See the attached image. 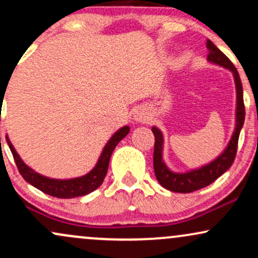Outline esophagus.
Segmentation results:
<instances>
[{
    "label": "esophagus",
    "instance_id": "esophagus-1",
    "mask_svg": "<svg viewBox=\"0 0 258 258\" xmlns=\"http://www.w3.org/2000/svg\"><path fill=\"white\" fill-rule=\"evenodd\" d=\"M135 119H136V121H138V122H144V121H146V120L148 119V116H147L146 114H144L143 111L139 110V111L136 112Z\"/></svg>",
    "mask_w": 258,
    "mask_h": 258
}]
</instances>
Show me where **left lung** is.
Returning a JSON list of instances; mask_svg holds the SVG:
<instances>
[{"label": "left lung", "mask_w": 258, "mask_h": 258, "mask_svg": "<svg viewBox=\"0 0 258 258\" xmlns=\"http://www.w3.org/2000/svg\"><path fill=\"white\" fill-rule=\"evenodd\" d=\"M206 47L210 51L209 55H207L209 61L221 65V67L229 69L233 73L236 87V126L229 144L217 159L210 162L209 165H205V166L198 168V170H191L185 173H177L168 170V167L162 160V144H164L162 133L159 128L153 127L152 131L154 133V137H155V144H154V172H155L156 179L159 180L160 184L164 188L168 189V190L174 191V193H191V191L211 184L218 177L226 172L228 168L232 166L234 159H235L239 135H240L241 127L244 125L245 105L244 98H242V85L238 70L235 69L230 59L212 43V41L207 40Z\"/></svg>", "instance_id": "obj_1"}]
</instances>
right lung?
<instances>
[{"instance_id":"obj_1","label":"right lung","mask_w":258,"mask_h":258,"mask_svg":"<svg viewBox=\"0 0 258 258\" xmlns=\"http://www.w3.org/2000/svg\"><path fill=\"white\" fill-rule=\"evenodd\" d=\"M128 132V126L121 127L119 131L109 139V142L106 143L104 149H103L102 155H100L98 162H97L93 170L87 174H85V176L73 179H52L48 178V177L41 176V174L35 172L34 170H31L30 167L26 166L24 162H23V160L18 155V153L14 149V147L12 146L8 137L7 143L10 146L12 154H13L18 170H19L20 174H22L23 178L26 182L30 183L35 188L40 189L43 193L51 195V197L70 199V198L82 197V195L90 194L102 184L103 180L105 178V174L108 172L109 161H110V156L112 152H114L115 147L117 146V143H119L121 139L126 137Z\"/></svg>"}]
</instances>
